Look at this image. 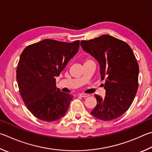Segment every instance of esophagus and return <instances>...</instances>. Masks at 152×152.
<instances>
[{
    "instance_id": "34e87169",
    "label": "esophagus",
    "mask_w": 152,
    "mask_h": 152,
    "mask_svg": "<svg viewBox=\"0 0 152 152\" xmlns=\"http://www.w3.org/2000/svg\"><path fill=\"white\" fill-rule=\"evenodd\" d=\"M80 96H81L82 98H86L88 96H89V94H80Z\"/></svg>"
}]
</instances>
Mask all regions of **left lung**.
<instances>
[{"label":"left lung","mask_w":152,"mask_h":152,"mask_svg":"<svg viewBox=\"0 0 152 152\" xmlns=\"http://www.w3.org/2000/svg\"><path fill=\"white\" fill-rule=\"evenodd\" d=\"M80 46L97 60L101 79L105 80L106 96L94 95L97 105L91 114L103 121L119 118L130 107L138 88L139 66L133 50L108 34L82 40Z\"/></svg>","instance_id":"obj_1"}]
</instances>
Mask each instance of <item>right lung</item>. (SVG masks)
Listing matches in <instances>:
<instances>
[{
  "instance_id": "add662e5",
  "label": "right lung",
  "mask_w": 152,
  "mask_h": 152,
  "mask_svg": "<svg viewBox=\"0 0 152 152\" xmlns=\"http://www.w3.org/2000/svg\"><path fill=\"white\" fill-rule=\"evenodd\" d=\"M80 41L68 43L45 39L24 49L16 69L19 91L27 108L45 122L60 120L74 96L56 86L58 76L78 52Z\"/></svg>"
}]
</instances>
